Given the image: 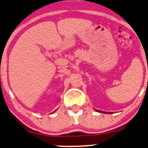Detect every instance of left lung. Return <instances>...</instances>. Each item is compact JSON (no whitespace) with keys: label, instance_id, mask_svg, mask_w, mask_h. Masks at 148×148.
<instances>
[{"label":"left lung","instance_id":"left-lung-1","mask_svg":"<svg viewBox=\"0 0 148 148\" xmlns=\"http://www.w3.org/2000/svg\"><path fill=\"white\" fill-rule=\"evenodd\" d=\"M96 111V112H100V113H104V114H107V112H102V111H99V110H95ZM107 114H110V112H107ZM111 114H112V113H111Z\"/></svg>","mask_w":148,"mask_h":148}]
</instances>
